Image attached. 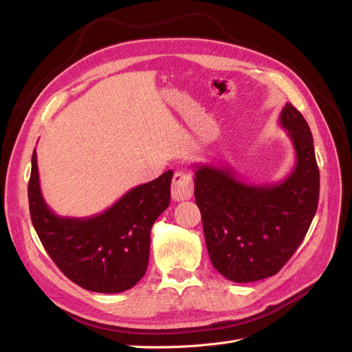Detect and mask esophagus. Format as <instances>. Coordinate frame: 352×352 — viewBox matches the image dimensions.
I'll list each match as a JSON object with an SVG mask.
<instances>
[{
  "mask_svg": "<svg viewBox=\"0 0 352 352\" xmlns=\"http://www.w3.org/2000/svg\"><path fill=\"white\" fill-rule=\"evenodd\" d=\"M194 195V179L185 172H176L172 180V197L175 201H186Z\"/></svg>",
  "mask_w": 352,
  "mask_h": 352,
  "instance_id": "1",
  "label": "esophagus"
}]
</instances>
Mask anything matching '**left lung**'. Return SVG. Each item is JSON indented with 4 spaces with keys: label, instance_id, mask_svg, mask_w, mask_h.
<instances>
[{
    "label": "left lung",
    "instance_id": "obj_1",
    "mask_svg": "<svg viewBox=\"0 0 352 352\" xmlns=\"http://www.w3.org/2000/svg\"><path fill=\"white\" fill-rule=\"evenodd\" d=\"M279 123L296 154L292 172L278 185H248L230 167L195 166V202L210 260L236 283L278 273L300 247L314 219L320 173L308 123L286 102Z\"/></svg>",
    "mask_w": 352,
    "mask_h": 352
}]
</instances>
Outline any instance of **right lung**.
Segmentation results:
<instances>
[{
    "mask_svg": "<svg viewBox=\"0 0 352 352\" xmlns=\"http://www.w3.org/2000/svg\"><path fill=\"white\" fill-rule=\"evenodd\" d=\"M173 172L135 186L101 214L73 219L52 212L41 194L36 151L28 186L32 225L57 267L83 289L117 294L142 279L151 228L170 204Z\"/></svg>",
    "mask_w": 352,
    "mask_h": 352,
    "instance_id": "1",
    "label": "right lung"
}]
</instances>
